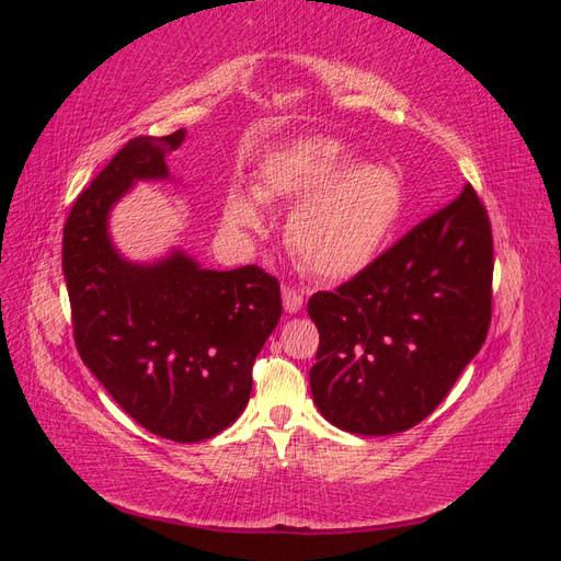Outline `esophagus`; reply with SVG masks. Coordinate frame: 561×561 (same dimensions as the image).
Masks as SVG:
<instances>
[{
	"label": "esophagus",
	"mask_w": 561,
	"mask_h": 561,
	"mask_svg": "<svg viewBox=\"0 0 561 561\" xmlns=\"http://www.w3.org/2000/svg\"><path fill=\"white\" fill-rule=\"evenodd\" d=\"M283 307L287 313H297L304 307V295L293 285H283Z\"/></svg>",
	"instance_id": "obj_1"
}]
</instances>
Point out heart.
Segmentation results:
<instances>
[{
  "label": "heart",
  "instance_id": "b5f03b06",
  "mask_svg": "<svg viewBox=\"0 0 561 561\" xmlns=\"http://www.w3.org/2000/svg\"><path fill=\"white\" fill-rule=\"evenodd\" d=\"M336 140L309 138L268 157L260 171L262 198H304L290 219L297 257L322 278H348L375 257L400 210V186L377 163H355ZM227 222L252 229L262 222L257 203L233 194Z\"/></svg>",
  "mask_w": 561,
  "mask_h": 561
}]
</instances>
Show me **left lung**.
Masks as SVG:
<instances>
[{"mask_svg":"<svg viewBox=\"0 0 561 561\" xmlns=\"http://www.w3.org/2000/svg\"><path fill=\"white\" fill-rule=\"evenodd\" d=\"M494 236L472 184L332 293L309 299L320 414L358 435L416 426L447 398L491 322Z\"/></svg>","mask_w":561,"mask_h":561,"instance_id":"1","label":"left lung"}]
</instances>
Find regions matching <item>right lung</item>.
Instances as JSON below:
<instances>
[{
	"label": "right lung",
	"instance_id": "right-lung-1",
	"mask_svg": "<svg viewBox=\"0 0 561 561\" xmlns=\"http://www.w3.org/2000/svg\"><path fill=\"white\" fill-rule=\"evenodd\" d=\"M184 130L128 140L83 190L62 229L75 344L95 379L142 428L201 443L241 416L252 365L283 313L264 268H201L175 252L128 264L107 239V213L135 180L168 178Z\"/></svg>",
	"mask_w": 561,
	"mask_h": 561
}]
</instances>
